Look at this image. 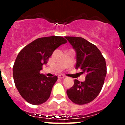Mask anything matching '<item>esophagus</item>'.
Wrapping results in <instances>:
<instances>
[{"label": "esophagus", "instance_id": "34e87169", "mask_svg": "<svg viewBox=\"0 0 125 125\" xmlns=\"http://www.w3.org/2000/svg\"><path fill=\"white\" fill-rule=\"evenodd\" d=\"M65 76L64 75H62V74H60V75H59V76H58V78L59 79H63V78H65Z\"/></svg>", "mask_w": 125, "mask_h": 125}]
</instances>
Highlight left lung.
<instances>
[{
	"label": "left lung",
	"mask_w": 125,
	"mask_h": 125,
	"mask_svg": "<svg viewBox=\"0 0 125 125\" xmlns=\"http://www.w3.org/2000/svg\"><path fill=\"white\" fill-rule=\"evenodd\" d=\"M76 53L75 68L85 73L84 82L74 80L66 94L73 103L85 104L92 102L100 93L106 75L105 59L95 45L82 37H65Z\"/></svg>",
	"instance_id": "left-lung-1"
}]
</instances>
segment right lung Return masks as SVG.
<instances>
[{"label": "right lung", "instance_id": "add662e5", "mask_svg": "<svg viewBox=\"0 0 125 125\" xmlns=\"http://www.w3.org/2000/svg\"><path fill=\"white\" fill-rule=\"evenodd\" d=\"M66 42L60 36L41 37L25 46L17 55L12 68L14 81L27 102L37 105L49 99L57 77H46L40 71L55 49Z\"/></svg>", "mask_w": 125, "mask_h": 125}]
</instances>
